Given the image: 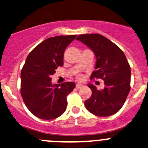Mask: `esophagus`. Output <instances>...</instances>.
Wrapping results in <instances>:
<instances>
[{
  "label": "esophagus",
  "instance_id": "1",
  "mask_svg": "<svg viewBox=\"0 0 148 148\" xmlns=\"http://www.w3.org/2000/svg\"><path fill=\"white\" fill-rule=\"evenodd\" d=\"M83 86H84V85H83V84H76V88H82Z\"/></svg>",
  "mask_w": 148,
  "mask_h": 148
}]
</instances>
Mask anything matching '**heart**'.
<instances>
[{
	"mask_svg": "<svg viewBox=\"0 0 148 148\" xmlns=\"http://www.w3.org/2000/svg\"><path fill=\"white\" fill-rule=\"evenodd\" d=\"M81 78H82V77L80 76V77H79V79H81Z\"/></svg>",
	"mask_w": 148,
	"mask_h": 148,
	"instance_id": "b5f03b06",
	"label": "heart"
}]
</instances>
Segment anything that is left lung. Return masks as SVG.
Listing matches in <instances>:
<instances>
[{
  "label": "left lung",
  "mask_w": 148,
  "mask_h": 148,
  "mask_svg": "<svg viewBox=\"0 0 148 148\" xmlns=\"http://www.w3.org/2000/svg\"><path fill=\"white\" fill-rule=\"evenodd\" d=\"M76 40L90 48L96 57V70L90 78H101L105 84L102 90L88 84L92 94L84 102L86 108L91 113L102 117L116 113L130 91L131 68L124 53L102 35H80Z\"/></svg>",
  "instance_id": "left-lung-1"
}]
</instances>
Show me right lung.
Segmentation results:
<instances>
[{
    "label": "right lung",
    "instance_id": "1",
    "mask_svg": "<svg viewBox=\"0 0 148 148\" xmlns=\"http://www.w3.org/2000/svg\"><path fill=\"white\" fill-rule=\"evenodd\" d=\"M76 35L49 38L31 51L21 72V95L24 102L36 117L51 120L62 115L67 96L75 83L52 84L56 69L63 65L64 52Z\"/></svg>",
    "mask_w": 148,
    "mask_h": 148
}]
</instances>
